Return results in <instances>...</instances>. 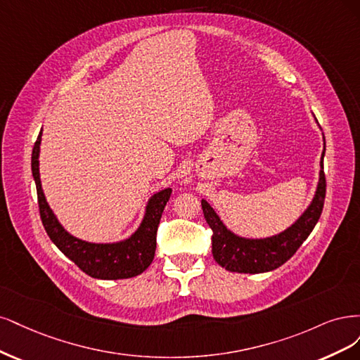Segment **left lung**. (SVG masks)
Listing matches in <instances>:
<instances>
[{
	"label": "left lung",
	"mask_w": 360,
	"mask_h": 360,
	"mask_svg": "<svg viewBox=\"0 0 360 360\" xmlns=\"http://www.w3.org/2000/svg\"><path fill=\"white\" fill-rule=\"evenodd\" d=\"M321 170L319 187L314 200L308 206L297 221L284 230L283 233L266 239L239 238L221 223L211 205L202 200V210L207 226L212 229V254L215 262L230 272L239 274H262L269 272L284 264L316 227L323 211L324 197H326V176Z\"/></svg>",
	"instance_id": "obj_1"
}]
</instances>
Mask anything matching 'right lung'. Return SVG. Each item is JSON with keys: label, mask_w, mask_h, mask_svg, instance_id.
Returning a JSON list of instances; mask_svg holds the SVG:
<instances>
[{"label": "right lung", "mask_w": 360, "mask_h": 360, "mask_svg": "<svg viewBox=\"0 0 360 360\" xmlns=\"http://www.w3.org/2000/svg\"><path fill=\"white\" fill-rule=\"evenodd\" d=\"M41 131L32 148L31 170L37 187V200L41 223L46 233L60 251L70 259L80 271L98 280H124L142 274L153 263L157 247V229L161 214L170 199L172 190L166 188L150 197L143 221L136 233L118 243H91L80 240L58 223L48 202L44 199L39 173Z\"/></svg>", "instance_id": "1"}]
</instances>
